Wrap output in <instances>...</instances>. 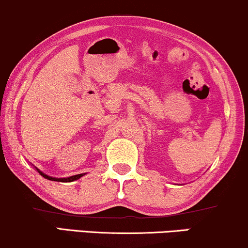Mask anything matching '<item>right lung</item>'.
I'll list each match as a JSON object with an SVG mask.
<instances>
[{
  "instance_id": "add662e5",
  "label": "right lung",
  "mask_w": 248,
  "mask_h": 248,
  "mask_svg": "<svg viewBox=\"0 0 248 248\" xmlns=\"http://www.w3.org/2000/svg\"><path fill=\"white\" fill-rule=\"evenodd\" d=\"M35 169L37 170V173H39L41 176H43L45 178H46V180L49 181H56V182H73V181H77L79 180L80 177H82L83 175H86V173L83 174H78V175H73V176H70V177H64V178H59V177H52V176H49V175H46L45 173H42V171L40 170V169H37L35 167Z\"/></svg>"
}]
</instances>
